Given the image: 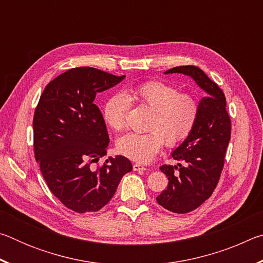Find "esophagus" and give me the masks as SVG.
Listing matches in <instances>:
<instances>
[{
	"label": "esophagus",
	"instance_id": "esophagus-1",
	"mask_svg": "<svg viewBox=\"0 0 263 263\" xmlns=\"http://www.w3.org/2000/svg\"><path fill=\"white\" fill-rule=\"evenodd\" d=\"M133 171H135V172H144V171H146V168L140 163H135V164H133Z\"/></svg>",
	"mask_w": 263,
	"mask_h": 263
}]
</instances>
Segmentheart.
Here are the masks:
<instances>
[{"label": "heart", "mask_w": 263, "mask_h": 263, "mask_svg": "<svg viewBox=\"0 0 263 263\" xmlns=\"http://www.w3.org/2000/svg\"><path fill=\"white\" fill-rule=\"evenodd\" d=\"M128 101L154 111L148 125L149 132L127 133L117 141L119 152L133 161H149L163 144L168 147L181 145L197 123L199 104L195 96L180 92L172 84L151 80L126 89L125 96L116 94L106 100L103 118L110 128L121 131L125 127Z\"/></svg>", "instance_id": "1"}]
</instances>
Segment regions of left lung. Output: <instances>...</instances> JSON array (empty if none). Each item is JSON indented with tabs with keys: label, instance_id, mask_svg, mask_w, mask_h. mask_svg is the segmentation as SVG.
I'll list each match as a JSON object with an SVG mask.
<instances>
[{
	"label": "left lung",
	"instance_id": "1",
	"mask_svg": "<svg viewBox=\"0 0 263 263\" xmlns=\"http://www.w3.org/2000/svg\"><path fill=\"white\" fill-rule=\"evenodd\" d=\"M172 73L193 78L208 94L199 102L193 132L172 153L173 159L183 161L185 166L160 167L168 177V185L157 197L158 203L174 213H188L202 205L216 189L231 138V119L224 92L201 68L189 65L164 72Z\"/></svg>",
	"mask_w": 263,
	"mask_h": 263
}]
</instances>
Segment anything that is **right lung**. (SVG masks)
<instances>
[{"label":"right lung","mask_w":263,"mask_h":263,"mask_svg":"<svg viewBox=\"0 0 263 263\" xmlns=\"http://www.w3.org/2000/svg\"><path fill=\"white\" fill-rule=\"evenodd\" d=\"M124 78L92 67L72 68L47 84L34 110V158L52 194L78 213L101 210L132 171L123 155L110 157L96 169L90 166L109 145L96 94Z\"/></svg>","instance_id":"obj_1"}]
</instances>
